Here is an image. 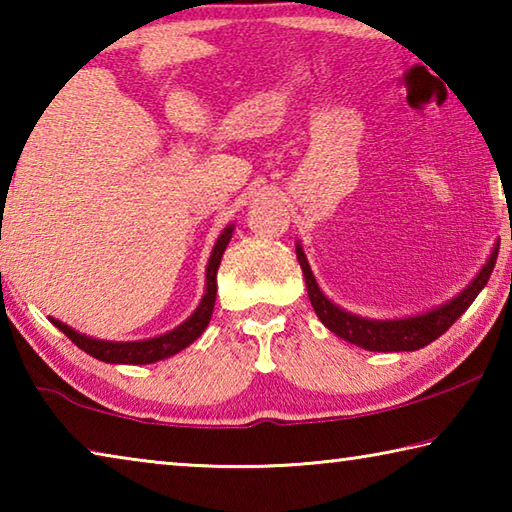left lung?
Here are the masks:
<instances>
[{
	"label": "left lung",
	"mask_w": 512,
	"mask_h": 512,
	"mask_svg": "<svg viewBox=\"0 0 512 512\" xmlns=\"http://www.w3.org/2000/svg\"><path fill=\"white\" fill-rule=\"evenodd\" d=\"M497 250L499 248L495 246V250H492L490 257L485 259V264L481 266V271L474 275V280L467 284L458 296L443 302V305L404 318H366L334 305V302L320 291L305 257V250H302L300 241L296 244V255L302 273H305L311 307H314L320 323H323L329 332L339 336V339L352 345H359V348L370 352H413L424 348V345H429L431 341H436L438 336H443L447 329L465 314V309L472 305L485 284H488L492 268H495L497 262Z\"/></svg>",
	"instance_id": "8db88e82"
}]
</instances>
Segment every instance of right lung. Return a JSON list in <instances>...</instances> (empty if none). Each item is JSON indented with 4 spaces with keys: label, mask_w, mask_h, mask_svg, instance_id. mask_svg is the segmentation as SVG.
Instances as JSON below:
<instances>
[{
    "label": "right lung",
    "mask_w": 512,
    "mask_h": 512,
    "mask_svg": "<svg viewBox=\"0 0 512 512\" xmlns=\"http://www.w3.org/2000/svg\"><path fill=\"white\" fill-rule=\"evenodd\" d=\"M232 232H235V223L225 225L219 239H216L212 255L207 259V268H205V293L201 302H198V307L194 309V314L187 320H183L178 327H173L171 332H164L160 336H153V339H144V341H103V339H94V336H85L81 332H76V329L60 323L56 318H49V320L67 336L69 341L79 345L83 352H88L90 357L99 361L144 366V363L169 359L180 350H185L187 345H192L198 336L205 332V327L210 325L214 302H216V271H219L221 257L230 244Z\"/></svg>",
    "instance_id": "obj_1"
}]
</instances>
